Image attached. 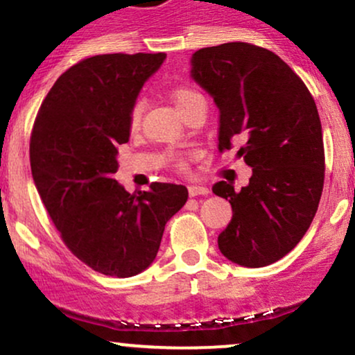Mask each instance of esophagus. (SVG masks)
Instances as JSON below:
<instances>
[{
	"mask_svg": "<svg viewBox=\"0 0 355 355\" xmlns=\"http://www.w3.org/2000/svg\"><path fill=\"white\" fill-rule=\"evenodd\" d=\"M191 198H196V196H207L209 194V189L206 186H189L187 187Z\"/></svg>",
	"mask_w": 355,
	"mask_h": 355,
	"instance_id": "obj_1",
	"label": "esophagus"
}]
</instances>
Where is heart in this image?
<instances>
[{
  "label": "heart",
  "instance_id": "obj_1",
  "mask_svg": "<svg viewBox=\"0 0 355 355\" xmlns=\"http://www.w3.org/2000/svg\"><path fill=\"white\" fill-rule=\"evenodd\" d=\"M171 99H173V103L176 104L178 111L181 112L182 116H184L186 112L194 106V104L204 103V98L198 93V91L191 89V87H186V86H179L176 89H173V93H171ZM141 118H143V101H136L135 106L131 107V112H129V129H131L132 132L139 129ZM178 164L181 166V168L184 166L181 161H179Z\"/></svg>",
  "mask_w": 355,
  "mask_h": 355
}]
</instances>
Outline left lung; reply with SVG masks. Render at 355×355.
<instances>
[{
	"label": "left lung",
	"instance_id": "1",
	"mask_svg": "<svg viewBox=\"0 0 355 355\" xmlns=\"http://www.w3.org/2000/svg\"><path fill=\"white\" fill-rule=\"evenodd\" d=\"M191 78L219 110V151L244 141L237 156L252 168L241 191L226 181L212 186L232 207L219 251L264 268L293 251L318 211L326 166L314 98L277 54L249 43L199 49Z\"/></svg>",
	"mask_w": 355,
	"mask_h": 355
}]
</instances>
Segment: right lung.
<instances>
[{
    "instance_id": "obj_1",
    "label": "right lung",
    "mask_w": 355,
    "mask_h": 355,
    "mask_svg": "<svg viewBox=\"0 0 355 355\" xmlns=\"http://www.w3.org/2000/svg\"><path fill=\"white\" fill-rule=\"evenodd\" d=\"M164 60L116 53L79 61L49 89L33 128L29 161L41 201L69 251L104 276L148 269L166 223L187 201L181 184L153 182L129 194L112 178L131 107Z\"/></svg>"
}]
</instances>
